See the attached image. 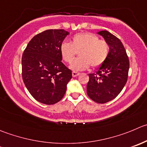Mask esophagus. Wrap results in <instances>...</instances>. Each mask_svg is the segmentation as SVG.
Returning a JSON list of instances; mask_svg holds the SVG:
<instances>
[{
  "label": "esophagus",
  "mask_w": 147,
  "mask_h": 147,
  "mask_svg": "<svg viewBox=\"0 0 147 147\" xmlns=\"http://www.w3.org/2000/svg\"><path fill=\"white\" fill-rule=\"evenodd\" d=\"M80 75L79 72H72V76L74 77V78H75V77H78V75Z\"/></svg>",
  "instance_id": "34e87169"
}]
</instances>
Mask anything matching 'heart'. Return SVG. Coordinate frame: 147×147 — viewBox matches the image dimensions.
Instances as JSON below:
<instances>
[{"mask_svg":"<svg viewBox=\"0 0 147 147\" xmlns=\"http://www.w3.org/2000/svg\"><path fill=\"white\" fill-rule=\"evenodd\" d=\"M109 49L105 41L100 40L95 34L85 32L75 34L71 44L63 42L60 53L63 60L70 64L80 53L79 59L72 62L69 67L74 71H81L88 69L90 65L93 68L101 66L108 57Z\"/></svg>","mask_w":147,"mask_h":147,"instance_id":"b5f03b06","label":"heart"}]
</instances>
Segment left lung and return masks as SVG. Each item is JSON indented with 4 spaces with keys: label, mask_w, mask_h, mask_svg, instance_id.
<instances>
[{
    "label": "left lung",
    "mask_w": 147,
    "mask_h": 147,
    "mask_svg": "<svg viewBox=\"0 0 147 147\" xmlns=\"http://www.w3.org/2000/svg\"><path fill=\"white\" fill-rule=\"evenodd\" d=\"M110 48L106 60L95 73L89 74L88 96L98 103H105L118 96L128 80L129 59L120 39L108 31L98 32Z\"/></svg>",
    "instance_id": "left-lung-1"
}]
</instances>
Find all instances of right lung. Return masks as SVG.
Returning a JSON list of instances; mask_svg holds the SVG:
<instances>
[{"mask_svg": "<svg viewBox=\"0 0 147 147\" xmlns=\"http://www.w3.org/2000/svg\"><path fill=\"white\" fill-rule=\"evenodd\" d=\"M69 34L64 29H48L34 36L22 55V78L33 98L53 105L62 100L72 71L62 62L60 46Z\"/></svg>", "mask_w": 147, "mask_h": 147, "instance_id": "add662e5", "label": "right lung"}]
</instances>
